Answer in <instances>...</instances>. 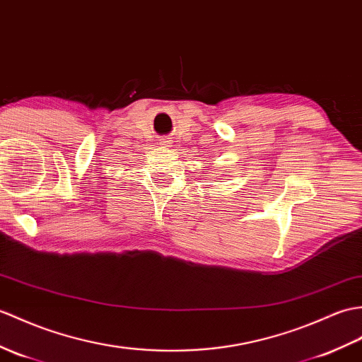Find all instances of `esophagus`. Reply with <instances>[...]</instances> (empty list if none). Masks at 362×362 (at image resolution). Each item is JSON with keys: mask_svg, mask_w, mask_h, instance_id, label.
<instances>
[{"mask_svg": "<svg viewBox=\"0 0 362 362\" xmlns=\"http://www.w3.org/2000/svg\"><path fill=\"white\" fill-rule=\"evenodd\" d=\"M160 145H163L165 148H166V146H171V140H168V139H162V140H160Z\"/></svg>", "mask_w": 362, "mask_h": 362, "instance_id": "esophagus-1", "label": "esophagus"}]
</instances>
